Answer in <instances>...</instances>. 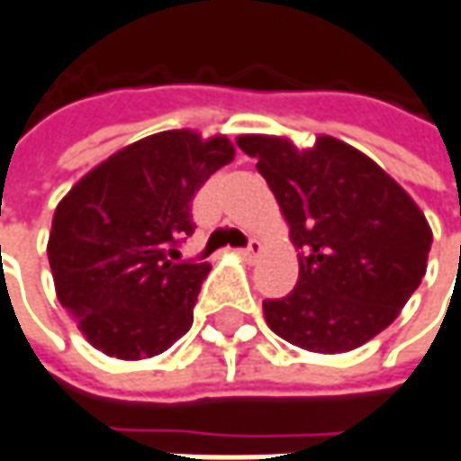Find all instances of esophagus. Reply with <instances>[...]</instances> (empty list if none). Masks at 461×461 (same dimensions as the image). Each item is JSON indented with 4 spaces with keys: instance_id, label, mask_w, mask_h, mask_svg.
<instances>
[{
    "instance_id": "esophagus-1",
    "label": "esophagus",
    "mask_w": 461,
    "mask_h": 461,
    "mask_svg": "<svg viewBox=\"0 0 461 461\" xmlns=\"http://www.w3.org/2000/svg\"><path fill=\"white\" fill-rule=\"evenodd\" d=\"M261 253H263V243L258 240V238H250L249 246L240 250V256H243V258H249V261H256V258H258Z\"/></svg>"
}]
</instances>
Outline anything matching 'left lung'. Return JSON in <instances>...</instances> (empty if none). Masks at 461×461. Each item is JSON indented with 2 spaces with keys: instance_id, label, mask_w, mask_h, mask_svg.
Here are the masks:
<instances>
[{
  "instance_id": "8db88e82",
  "label": "left lung",
  "mask_w": 461,
  "mask_h": 461,
  "mask_svg": "<svg viewBox=\"0 0 461 461\" xmlns=\"http://www.w3.org/2000/svg\"><path fill=\"white\" fill-rule=\"evenodd\" d=\"M281 205L298 249L296 288L263 301L288 344L344 354L382 333L427 273L431 228L394 177L364 152L321 135L309 150L288 138L240 135Z\"/></svg>"
}]
</instances>
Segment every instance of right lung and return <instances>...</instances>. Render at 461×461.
I'll return each mask as SVG.
<instances>
[{
	"mask_svg": "<svg viewBox=\"0 0 461 461\" xmlns=\"http://www.w3.org/2000/svg\"><path fill=\"white\" fill-rule=\"evenodd\" d=\"M225 135L165 130L110 155L57 205L47 243L57 298L85 339L125 361L167 351L193 326L211 266L177 261L190 203L233 160Z\"/></svg>",
	"mask_w": 461,
	"mask_h": 461,
	"instance_id": "1",
	"label": "right lung"
}]
</instances>
